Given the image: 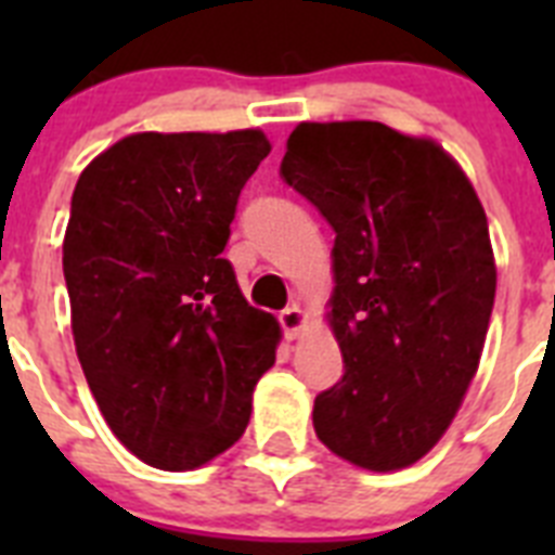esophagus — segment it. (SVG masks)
<instances>
[{"instance_id":"obj_1","label":"esophagus","mask_w":555,"mask_h":555,"mask_svg":"<svg viewBox=\"0 0 555 555\" xmlns=\"http://www.w3.org/2000/svg\"><path fill=\"white\" fill-rule=\"evenodd\" d=\"M278 320H281V327H283V333H286V338H297L302 333V327L308 325L306 311H302V308H297V306L281 311V317H278Z\"/></svg>"}]
</instances>
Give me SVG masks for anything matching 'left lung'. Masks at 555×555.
<instances>
[{"mask_svg": "<svg viewBox=\"0 0 555 555\" xmlns=\"http://www.w3.org/2000/svg\"><path fill=\"white\" fill-rule=\"evenodd\" d=\"M281 175L336 233L327 317L345 375L313 400V430L356 467H409L450 428L487 341L483 205L436 141L380 121H302Z\"/></svg>", "mask_w": 555, "mask_h": 555, "instance_id": "8db88e82", "label": "left lung"}]
</instances>
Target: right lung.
I'll return each instance as SVG.
<instances>
[{
	"mask_svg": "<svg viewBox=\"0 0 555 555\" xmlns=\"http://www.w3.org/2000/svg\"><path fill=\"white\" fill-rule=\"evenodd\" d=\"M261 130L135 132L82 169L63 238L77 358L105 423L183 473L238 442L281 325L222 258Z\"/></svg>",
	"mask_w": 555,
	"mask_h": 555,
	"instance_id": "1",
	"label": "right lung"
}]
</instances>
